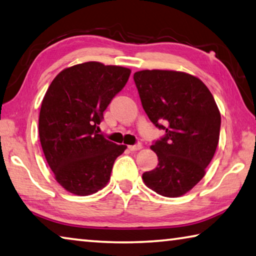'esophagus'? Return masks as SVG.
<instances>
[{
  "mask_svg": "<svg viewBox=\"0 0 256 256\" xmlns=\"http://www.w3.org/2000/svg\"><path fill=\"white\" fill-rule=\"evenodd\" d=\"M128 148L130 150H140L143 148V145L142 144H136V145H129Z\"/></svg>",
  "mask_w": 256,
  "mask_h": 256,
  "instance_id": "34e87169",
  "label": "esophagus"
}]
</instances>
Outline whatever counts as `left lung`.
<instances>
[{"label":"left lung","instance_id":"1","mask_svg":"<svg viewBox=\"0 0 256 256\" xmlns=\"http://www.w3.org/2000/svg\"><path fill=\"white\" fill-rule=\"evenodd\" d=\"M134 80L150 120L166 130L150 146L158 163L143 174L145 185L166 198L185 195L205 176L219 143L216 100L200 78L182 71L142 70Z\"/></svg>","mask_w":256,"mask_h":256}]
</instances>
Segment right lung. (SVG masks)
Wrapping results in <instances>:
<instances>
[{
	"instance_id": "right-lung-1",
	"label": "right lung",
	"mask_w": 256,
	"mask_h": 256,
	"mask_svg": "<svg viewBox=\"0 0 256 256\" xmlns=\"http://www.w3.org/2000/svg\"><path fill=\"white\" fill-rule=\"evenodd\" d=\"M132 70L90 61L69 66L53 79L40 112L42 148L54 178L71 194L92 195L106 187L116 158L127 148L98 132L111 100Z\"/></svg>"
}]
</instances>
